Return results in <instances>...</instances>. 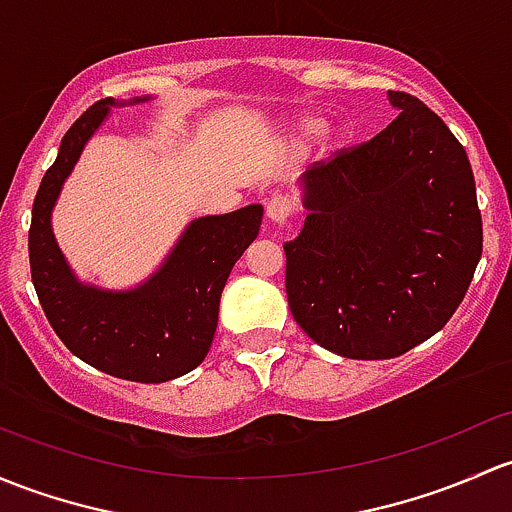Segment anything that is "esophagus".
<instances>
[{
  "label": "esophagus",
  "instance_id": "1",
  "mask_svg": "<svg viewBox=\"0 0 512 512\" xmlns=\"http://www.w3.org/2000/svg\"><path fill=\"white\" fill-rule=\"evenodd\" d=\"M292 213H294V201L289 196L277 193V196H272L270 201H267V218H270L272 223L284 225L289 218H292Z\"/></svg>",
  "mask_w": 512,
  "mask_h": 512
}]
</instances>
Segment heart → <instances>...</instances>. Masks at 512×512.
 <instances>
[{"label":"heart","instance_id":"heart-1","mask_svg":"<svg viewBox=\"0 0 512 512\" xmlns=\"http://www.w3.org/2000/svg\"><path fill=\"white\" fill-rule=\"evenodd\" d=\"M326 129V120L319 115H309V117H301L299 120V132L306 134V137H314V134H321ZM346 129H341V132H336V137H333V144H338L341 139H346Z\"/></svg>","mask_w":512,"mask_h":512}]
</instances>
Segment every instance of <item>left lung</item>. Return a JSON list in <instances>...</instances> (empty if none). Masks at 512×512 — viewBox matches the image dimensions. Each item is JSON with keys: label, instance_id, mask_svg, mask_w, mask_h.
I'll return each instance as SVG.
<instances>
[{"label": "left lung", "instance_id": "obj_1", "mask_svg": "<svg viewBox=\"0 0 512 512\" xmlns=\"http://www.w3.org/2000/svg\"><path fill=\"white\" fill-rule=\"evenodd\" d=\"M301 179L309 215L287 252L294 321L355 360L407 353L446 326L483 252L476 181L459 139L422 100Z\"/></svg>", "mask_w": 512, "mask_h": 512}]
</instances>
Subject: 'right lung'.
I'll use <instances>...</instances> for the list:
<instances>
[{"mask_svg":"<svg viewBox=\"0 0 512 512\" xmlns=\"http://www.w3.org/2000/svg\"><path fill=\"white\" fill-rule=\"evenodd\" d=\"M144 100L149 98L127 105ZM117 105L125 102L105 98L88 107L61 139L58 157L41 179L29 228L31 282L48 324L73 355L115 378L166 383L191 373L208 355L220 294L233 265L260 233L262 206L191 220L164 265L139 287L107 292L80 282L53 238L51 211L83 147Z\"/></svg>","mask_w":512,"mask_h":512,"instance_id":"1","label":"right lung"}]
</instances>
